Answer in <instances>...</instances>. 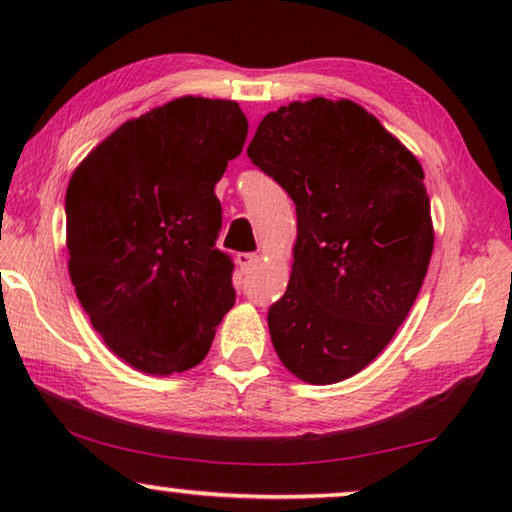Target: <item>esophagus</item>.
Here are the masks:
<instances>
[{
    "mask_svg": "<svg viewBox=\"0 0 512 512\" xmlns=\"http://www.w3.org/2000/svg\"><path fill=\"white\" fill-rule=\"evenodd\" d=\"M258 263L256 254H237V265H240L242 272H249Z\"/></svg>",
    "mask_w": 512,
    "mask_h": 512,
    "instance_id": "34e87169",
    "label": "esophagus"
}]
</instances>
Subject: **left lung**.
<instances>
[{"mask_svg":"<svg viewBox=\"0 0 512 512\" xmlns=\"http://www.w3.org/2000/svg\"><path fill=\"white\" fill-rule=\"evenodd\" d=\"M251 163L296 202L298 240L268 326L286 368L310 384L368 366L408 317L433 251L419 160L349 100L270 111Z\"/></svg>","mask_w":512,"mask_h":512,"instance_id":"left-lung-1","label":"left lung"}]
</instances>
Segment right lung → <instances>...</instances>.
<instances>
[{
  "instance_id": "right-lung-1",
  "label": "right lung",
  "mask_w": 512,
  "mask_h": 512,
  "mask_svg": "<svg viewBox=\"0 0 512 512\" xmlns=\"http://www.w3.org/2000/svg\"><path fill=\"white\" fill-rule=\"evenodd\" d=\"M247 130L233 100L179 97L123 123L69 179L76 296L111 352L142 373L198 366L235 303L214 186Z\"/></svg>"
}]
</instances>
